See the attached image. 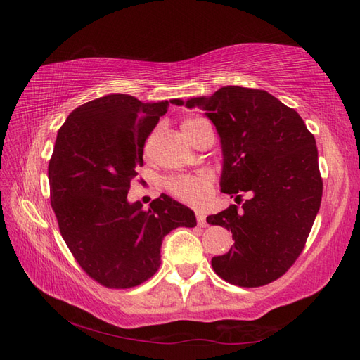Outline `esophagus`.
<instances>
[{"label":"esophagus","instance_id":"1","mask_svg":"<svg viewBox=\"0 0 360 360\" xmlns=\"http://www.w3.org/2000/svg\"><path fill=\"white\" fill-rule=\"evenodd\" d=\"M196 221H198V226H201V227L207 226V221H205V215H204L202 212H198L196 213Z\"/></svg>","mask_w":360,"mask_h":360}]
</instances>
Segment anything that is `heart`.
I'll return each mask as SVG.
<instances>
[{
	"label": "heart",
	"mask_w": 360,
	"mask_h": 360,
	"mask_svg": "<svg viewBox=\"0 0 360 360\" xmlns=\"http://www.w3.org/2000/svg\"><path fill=\"white\" fill-rule=\"evenodd\" d=\"M195 119L186 120L182 124V131H187V129L195 125ZM212 174L209 172H201L198 174H186V176H178V178H173L167 182V187L170 190L172 195L178 198L179 201L186 202L188 205H193V207H202L209 202L210 193H212Z\"/></svg>",
	"instance_id": "obj_1"
}]
</instances>
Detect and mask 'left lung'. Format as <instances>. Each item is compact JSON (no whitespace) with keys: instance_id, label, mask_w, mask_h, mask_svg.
I'll return each mask as SVG.
<instances>
[{"instance_id":"left-lung-1","label":"left lung","mask_w":360,"mask_h":360,"mask_svg":"<svg viewBox=\"0 0 360 360\" xmlns=\"http://www.w3.org/2000/svg\"><path fill=\"white\" fill-rule=\"evenodd\" d=\"M174 105L205 111L223 151L221 192L240 200L209 224L232 232L235 244L212 258L221 278L258 288L281 277L302 254L320 209L323 182L316 139L298 112L263 89L223 86Z\"/></svg>"}]
</instances>
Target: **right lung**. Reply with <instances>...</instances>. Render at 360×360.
<instances>
[{
	"label": "right lung",
	"instance_id": "1",
	"mask_svg": "<svg viewBox=\"0 0 360 360\" xmlns=\"http://www.w3.org/2000/svg\"><path fill=\"white\" fill-rule=\"evenodd\" d=\"M174 101L143 103L112 93L75 108L57 133L48 178L60 233L82 269L106 288L153 277L164 236L196 226L193 210L168 195L148 210L127 198L143 143Z\"/></svg>",
	"mask_w": 360,
	"mask_h": 360
}]
</instances>
